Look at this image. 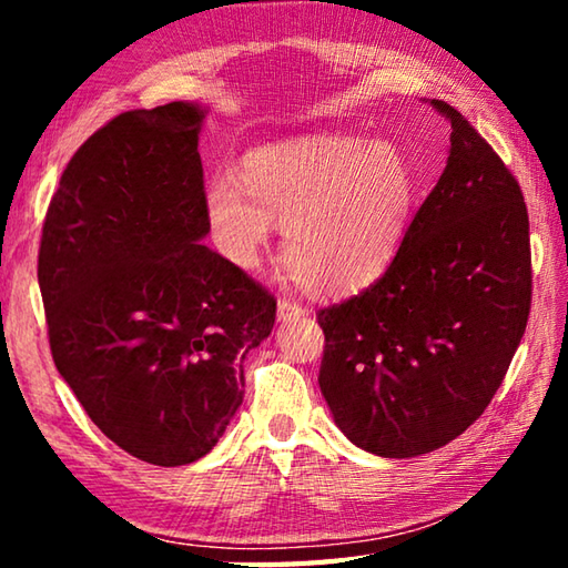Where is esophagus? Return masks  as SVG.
Here are the masks:
<instances>
[{"label":"esophagus","instance_id":"esophagus-1","mask_svg":"<svg viewBox=\"0 0 568 568\" xmlns=\"http://www.w3.org/2000/svg\"><path fill=\"white\" fill-rule=\"evenodd\" d=\"M301 315H305V305L291 301V297L285 295L277 301V318L281 321H293V318H301Z\"/></svg>","mask_w":568,"mask_h":568}]
</instances>
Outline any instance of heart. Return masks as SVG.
Returning a JSON list of instances; mask_svg holds the SVG:
<instances>
[{
  "label": "heart",
  "instance_id": "1",
  "mask_svg": "<svg viewBox=\"0 0 568 568\" xmlns=\"http://www.w3.org/2000/svg\"><path fill=\"white\" fill-rule=\"evenodd\" d=\"M413 172L386 142L325 134L265 148L245 160L243 178L207 182L205 215L220 253L253 271L273 223L297 285L343 293L386 271L406 235Z\"/></svg>",
  "mask_w": 568,
  "mask_h": 568
}]
</instances>
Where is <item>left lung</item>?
I'll use <instances>...</instances> for the list:
<instances>
[{
  "label": "left lung",
  "mask_w": 568,
  "mask_h": 568,
  "mask_svg": "<svg viewBox=\"0 0 568 568\" xmlns=\"http://www.w3.org/2000/svg\"><path fill=\"white\" fill-rule=\"evenodd\" d=\"M444 175L376 283L315 313L321 390L355 446L410 458L464 434L504 383L531 311L528 210L514 172L450 104Z\"/></svg>",
  "instance_id": "1"
}]
</instances>
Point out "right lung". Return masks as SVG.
I'll return each mask as SVG.
<instances>
[{"mask_svg": "<svg viewBox=\"0 0 568 568\" xmlns=\"http://www.w3.org/2000/svg\"><path fill=\"white\" fill-rule=\"evenodd\" d=\"M190 102L90 134L47 207L37 277L57 371L112 444L155 466L203 458L243 403V358L275 295L207 235Z\"/></svg>", "mask_w": 568, "mask_h": 568, "instance_id": "obj_1", "label": "right lung"}]
</instances>
